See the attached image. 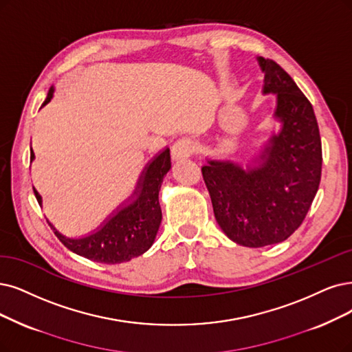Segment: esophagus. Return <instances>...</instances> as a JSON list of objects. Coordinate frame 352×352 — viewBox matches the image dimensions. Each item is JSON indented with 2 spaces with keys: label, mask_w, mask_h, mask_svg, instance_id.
<instances>
[{
  "label": "esophagus",
  "mask_w": 352,
  "mask_h": 352,
  "mask_svg": "<svg viewBox=\"0 0 352 352\" xmlns=\"http://www.w3.org/2000/svg\"><path fill=\"white\" fill-rule=\"evenodd\" d=\"M196 142L191 140V139H187V138H183L179 139L174 143L173 146V160H186L188 158V156H191L194 152H196Z\"/></svg>",
  "instance_id": "1"
}]
</instances>
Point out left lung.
Masks as SVG:
<instances>
[{
    "label": "left lung",
    "instance_id": "8db88e82",
    "mask_svg": "<svg viewBox=\"0 0 352 352\" xmlns=\"http://www.w3.org/2000/svg\"><path fill=\"white\" fill-rule=\"evenodd\" d=\"M263 94H276L280 123L251 161L207 160L201 168L213 212L225 235L261 248L287 239L302 225L322 171V143L310 101L278 63L256 58Z\"/></svg>",
    "mask_w": 352,
    "mask_h": 352
}]
</instances>
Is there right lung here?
<instances>
[{"instance_id": "right-lung-1", "label": "right lung", "mask_w": 352, "mask_h": 352, "mask_svg": "<svg viewBox=\"0 0 352 352\" xmlns=\"http://www.w3.org/2000/svg\"><path fill=\"white\" fill-rule=\"evenodd\" d=\"M54 93L55 87L52 85L42 107L54 98ZM33 160L34 153L32 149L30 161ZM169 169H171V156H169V148H165L143 168L132 196L87 236L68 238L56 230L49 220L47 223L54 229L59 241L76 255L101 264L130 261L132 258L145 254L158 233L162 220L158 196L162 179ZM33 191L38 204L42 206V196L34 187Z\"/></svg>"}]
</instances>
